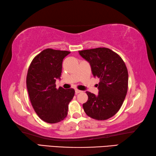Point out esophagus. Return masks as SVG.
Instances as JSON below:
<instances>
[{
    "instance_id": "esophagus-1",
    "label": "esophagus",
    "mask_w": 156,
    "mask_h": 156,
    "mask_svg": "<svg viewBox=\"0 0 156 156\" xmlns=\"http://www.w3.org/2000/svg\"><path fill=\"white\" fill-rule=\"evenodd\" d=\"M75 92H76V94H78L79 93H81L82 91L78 90V89H75Z\"/></svg>"
}]
</instances>
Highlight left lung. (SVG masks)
Returning <instances> with one entry per match:
<instances>
[{
  "instance_id": "8db88e82",
  "label": "left lung",
  "mask_w": 156,
  "mask_h": 156,
  "mask_svg": "<svg viewBox=\"0 0 156 156\" xmlns=\"http://www.w3.org/2000/svg\"><path fill=\"white\" fill-rule=\"evenodd\" d=\"M91 66L92 74L100 79L98 94L86 91L88 100L83 107L94 119L105 120L120 109L128 89V71L119 55L105 47L79 51Z\"/></svg>"
}]
</instances>
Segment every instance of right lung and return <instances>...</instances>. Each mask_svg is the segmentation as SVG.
<instances>
[{
	"mask_svg": "<svg viewBox=\"0 0 156 156\" xmlns=\"http://www.w3.org/2000/svg\"><path fill=\"white\" fill-rule=\"evenodd\" d=\"M68 51L46 49L34 58L28 69L27 88L32 107L41 119L56 123L67 115L68 105L74 96L73 89L56 88L60 80L62 63Z\"/></svg>",
	"mask_w": 156,
	"mask_h": 156,
	"instance_id": "add662e5",
	"label": "right lung"
}]
</instances>
